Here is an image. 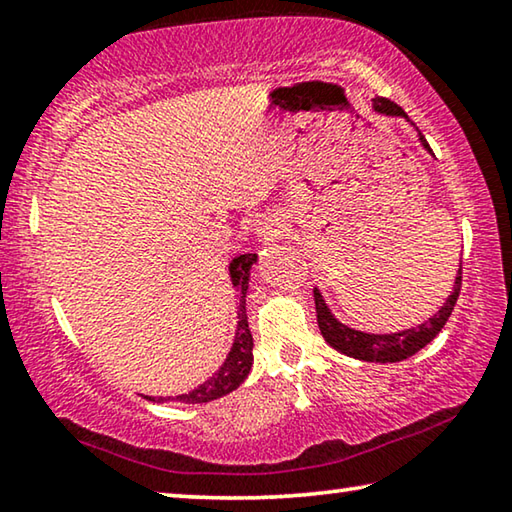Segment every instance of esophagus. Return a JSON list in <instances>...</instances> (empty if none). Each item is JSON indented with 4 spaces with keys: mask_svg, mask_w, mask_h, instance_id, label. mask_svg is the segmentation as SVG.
Masks as SVG:
<instances>
[{
    "mask_svg": "<svg viewBox=\"0 0 512 512\" xmlns=\"http://www.w3.org/2000/svg\"><path fill=\"white\" fill-rule=\"evenodd\" d=\"M285 232H287L285 218H280V216H275V214L262 216L257 221V225H255V234L262 241H275V239L285 237Z\"/></svg>",
    "mask_w": 512,
    "mask_h": 512,
    "instance_id": "obj_1",
    "label": "esophagus"
}]
</instances>
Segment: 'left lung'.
I'll return each mask as SVG.
<instances>
[{"mask_svg": "<svg viewBox=\"0 0 512 512\" xmlns=\"http://www.w3.org/2000/svg\"><path fill=\"white\" fill-rule=\"evenodd\" d=\"M373 111L380 113V116H389V118H405V111L399 107V104L385 100V97H376L373 100ZM419 134V129H417ZM419 143L421 148L433 152L428 148V143L424 136L419 134ZM460 285H462V266L458 269L456 282H453V291L446 298V303L437 310L431 319L421 323L417 328H408V330H399V332H387V335H376V332H362L355 330L351 326H346L337 319L335 314L330 312V307L323 300L321 291L314 289V303H316V321H319V330L326 342L335 348V351L348 355V358L355 360H364V362H401L408 360L410 355H415L421 351L426 344H431L433 339L440 335V330L444 328V323L449 321V316L456 307V300L460 294Z\"/></svg>", "mask_w": 512, "mask_h": 512, "instance_id": "1", "label": "left lung"}]
</instances>
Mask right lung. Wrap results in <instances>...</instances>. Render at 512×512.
Masks as SVG:
<instances>
[{"instance_id": "obj_1", "label": "right lung", "mask_w": 512, "mask_h": 512, "mask_svg": "<svg viewBox=\"0 0 512 512\" xmlns=\"http://www.w3.org/2000/svg\"><path fill=\"white\" fill-rule=\"evenodd\" d=\"M253 264H257L255 253H243L237 255L227 266L230 271V282L232 287L237 289V332H234V342L230 353H227L225 362L218 367L214 376H209L205 383L198 385L196 389L186 394L177 396H159L157 401H180V403H209L221 399V396L230 394L237 389L243 380L248 378L250 367H253V335H250L248 328V316H246V294H248V282H250V271H253ZM145 399L154 401L152 396H145Z\"/></svg>"}]
</instances>
